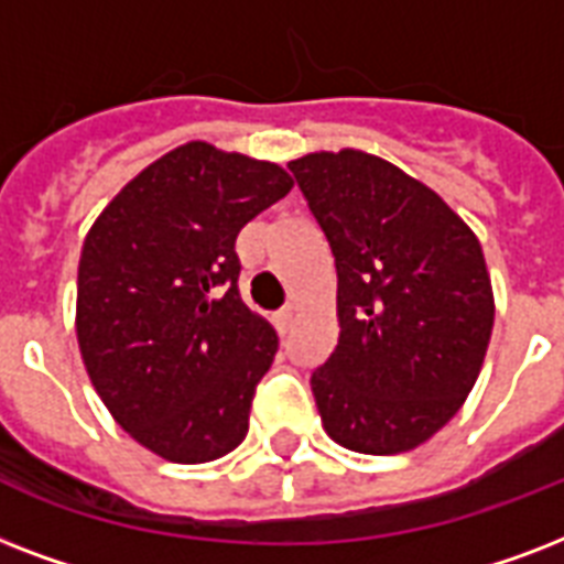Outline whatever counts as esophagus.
Returning a JSON list of instances; mask_svg holds the SVG:
<instances>
[{"label":"esophagus","mask_w":564,"mask_h":564,"mask_svg":"<svg viewBox=\"0 0 564 564\" xmlns=\"http://www.w3.org/2000/svg\"><path fill=\"white\" fill-rule=\"evenodd\" d=\"M273 326H276L279 335H288V332H291V326H294V308L288 305V308H282V312L273 314Z\"/></svg>","instance_id":"esophagus-1"}]
</instances>
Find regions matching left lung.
<instances>
[{"label":"left lung","instance_id":"left-lung-1","mask_svg":"<svg viewBox=\"0 0 564 564\" xmlns=\"http://www.w3.org/2000/svg\"><path fill=\"white\" fill-rule=\"evenodd\" d=\"M335 256L338 344L312 373L323 430L391 456L459 412L486 359L495 294L470 226L432 187L361 150L288 164Z\"/></svg>","mask_w":564,"mask_h":564}]
</instances>
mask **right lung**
Segmentation results:
<instances>
[{"mask_svg": "<svg viewBox=\"0 0 564 564\" xmlns=\"http://www.w3.org/2000/svg\"><path fill=\"white\" fill-rule=\"evenodd\" d=\"M291 187L279 164L191 141L141 170L87 232L78 350L115 421L161 459H220L250 430L279 338L238 294L235 241Z\"/></svg>", "mask_w": 564, "mask_h": 564, "instance_id": "right-lung-1", "label": "right lung"}]
</instances>
